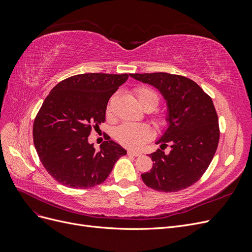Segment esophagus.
<instances>
[{"instance_id": "obj_1", "label": "esophagus", "mask_w": 252, "mask_h": 252, "mask_svg": "<svg viewBox=\"0 0 252 252\" xmlns=\"http://www.w3.org/2000/svg\"><path fill=\"white\" fill-rule=\"evenodd\" d=\"M127 155H128V156H132V157H139V156H141V154H140V152H136V151H132V150H128V152H127Z\"/></svg>"}]
</instances>
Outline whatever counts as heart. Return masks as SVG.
I'll use <instances>...</instances> for the list:
<instances>
[{
    "label": "heart",
    "instance_id": "heart-1",
    "mask_svg": "<svg viewBox=\"0 0 252 252\" xmlns=\"http://www.w3.org/2000/svg\"><path fill=\"white\" fill-rule=\"evenodd\" d=\"M134 97L138 104L144 109H155L158 104V96L154 90L148 87H138L134 91ZM113 98H111L107 106V113L111 112V103ZM169 123V118L166 114L158 117L156 120V124L159 127H165ZM149 129L143 125H133V124H124L120 126L116 131V138L120 144L128 148H139L141 145L149 139Z\"/></svg>",
    "mask_w": 252,
    "mask_h": 252
}]
</instances>
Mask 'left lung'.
<instances>
[{
	"label": "left lung",
	"mask_w": 252,
	"mask_h": 252,
	"mask_svg": "<svg viewBox=\"0 0 252 252\" xmlns=\"http://www.w3.org/2000/svg\"><path fill=\"white\" fill-rule=\"evenodd\" d=\"M130 77L159 90L168 106V128L157 143L170 145L166 155L158 149L149 157L154 166L143 173L148 187L177 192L193 185L207 170L219 140V119L211 97L195 82L166 72L132 73Z\"/></svg>",
	"instance_id": "1"
}]
</instances>
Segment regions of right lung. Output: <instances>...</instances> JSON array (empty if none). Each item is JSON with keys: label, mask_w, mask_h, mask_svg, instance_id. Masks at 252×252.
I'll list each match as a JSON object with an SVG mask.
<instances>
[{"label": "right lung", "mask_w": 252, "mask_h": 252, "mask_svg": "<svg viewBox=\"0 0 252 252\" xmlns=\"http://www.w3.org/2000/svg\"><path fill=\"white\" fill-rule=\"evenodd\" d=\"M128 74L83 73L60 82L45 98L33 122V143L44 168L75 189L100 185L126 150L110 140L96 151L88 143L93 127L105 122L110 96Z\"/></svg>", "instance_id": "right-lung-1"}]
</instances>
